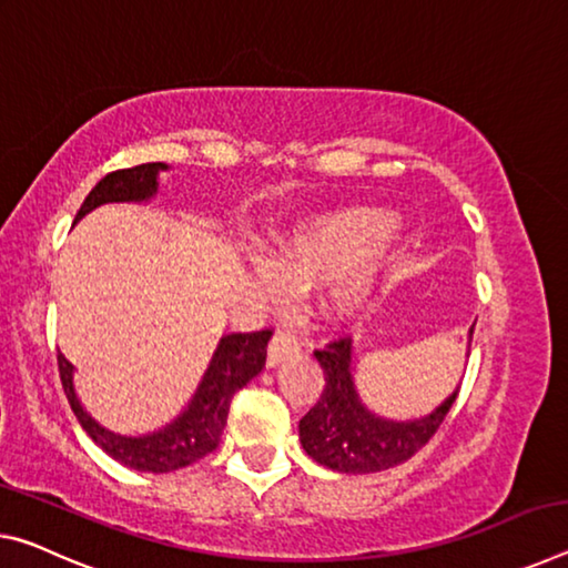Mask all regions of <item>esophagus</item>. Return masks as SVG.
<instances>
[{
	"mask_svg": "<svg viewBox=\"0 0 568 568\" xmlns=\"http://www.w3.org/2000/svg\"><path fill=\"white\" fill-rule=\"evenodd\" d=\"M298 354V341H295L291 333L285 331H277L273 338H270L267 344V354H265V366L267 368H275L281 366L283 362H287V358Z\"/></svg>",
	"mask_w": 568,
	"mask_h": 568,
	"instance_id": "1",
	"label": "esophagus"
}]
</instances>
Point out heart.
Returning a JSON list of instances; mask_svg holds the SVG:
<instances>
[{
	"label": "heart",
	"instance_id": "heart-1",
	"mask_svg": "<svg viewBox=\"0 0 568 568\" xmlns=\"http://www.w3.org/2000/svg\"><path fill=\"white\" fill-rule=\"evenodd\" d=\"M394 235V220L368 206L308 214L275 232L263 257H252V281L270 298L332 281L318 308L328 326H348L372 298V257Z\"/></svg>",
	"mask_w": 568,
	"mask_h": 568
}]
</instances>
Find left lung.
<instances>
[{
    "label": "left lung",
    "mask_w": 568,
    "mask_h": 568,
    "mask_svg": "<svg viewBox=\"0 0 568 568\" xmlns=\"http://www.w3.org/2000/svg\"><path fill=\"white\" fill-rule=\"evenodd\" d=\"M475 328V326H473ZM473 328L467 336L473 338ZM467 338V348H470ZM316 358L326 376L321 399L298 425L301 445L313 460L336 473L366 475L389 470L429 443L445 414L460 392L437 404L435 409L412 419L382 417L366 407L354 382V346L351 338L333 341L326 351H316Z\"/></svg>",
    "instance_id": "obj_1"
}]
</instances>
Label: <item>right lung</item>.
Instances as JSON below:
<instances>
[{
	"mask_svg": "<svg viewBox=\"0 0 568 568\" xmlns=\"http://www.w3.org/2000/svg\"><path fill=\"white\" fill-rule=\"evenodd\" d=\"M169 169V164L156 161V164L121 169L103 176L80 204L73 224L103 204L151 202L161 189V174ZM270 336H273L270 331L222 336L186 407L166 425L143 432V435H121V432L103 427L80 402L75 392V366L62 354L58 356L60 382L80 427L105 455L139 473H171L196 463L220 445L222 429L227 425L230 402L235 392L263 372Z\"/></svg>",
	"mask_w": 568,
	"mask_h": 568,
	"instance_id": "add662e5",
	"label": "right lung"
}]
</instances>
